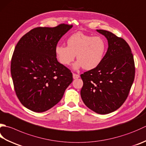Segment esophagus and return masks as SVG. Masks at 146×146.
<instances>
[{
	"instance_id": "obj_1",
	"label": "esophagus",
	"mask_w": 146,
	"mask_h": 146,
	"mask_svg": "<svg viewBox=\"0 0 146 146\" xmlns=\"http://www.w3.org/2000/svg\"><path fill=\"white\" fill-rule=\"evenodd\" d=\"M80 77V75H78V74H76V73H73V78L74 79H77L78 78Z\"/></svg>"
}]
</instances>
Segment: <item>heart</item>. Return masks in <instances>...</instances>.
Wrapping results in <instances>:
<instances>
[{
    "mask_svg": "<svg viewBox=\"0 0 146 146\" xmlns=\"http://www.w3.org/2000/svg\"><path fill=\"white\" fill-rule=\"evenodd\" d=\"M106 42L100 36H91L82 32L71 35L67 39V46L56 45L55 52L60 63L71 64L76 55L78 60L75 69L83 67L85 70L94 69L101 64L106 51Z\"/></svg>",
    "mask_w": 146,
    "mask_h": 146,
    "instance_id": "heart-1",
    "label": "heart"
}]
</instances>
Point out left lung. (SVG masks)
Returning <instances> with one entry per match:
<instances>
[{
    "label": "left lung",
    "instance_id": "8db88e82",
    "mask_svg": "<svg viewBox=\"0 0 146 146\" xmlns=\"http://www.w3.org/2000/svg\"><path fill=\"white\" fill-rule=\"evenodd\" d=\"M108 42L106 53L98 67L80 75L82 101L101 115L118 110L126 101L135 78L132 50L123 38L109 31L97 30Z\"/></svg>",
    "mask_w": 146,
    "mask_h": 146
}]
</instances>
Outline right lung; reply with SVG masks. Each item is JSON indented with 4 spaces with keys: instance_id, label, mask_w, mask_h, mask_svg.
Wrapping results in <instances>:
<instances>
[{
    "instance_id": "obj_1",
    "label": "right lung",
    "mask_w": 146,
    "mask_h": 146,
    "mask_svg": "<svg viewBox=\"0 0 146 146\" xmlns=\"http://www.w3.org/2000/svg\"><path fill=\"white\" fill-rule=\"evenodd\" d=\"M73 27L60 24L37 27L23 36L14 48L11 73L19 101L34 112H44L61 101L73 81L71 71L58 61L55 48Z\"/></svg>"
}]
</instances>
